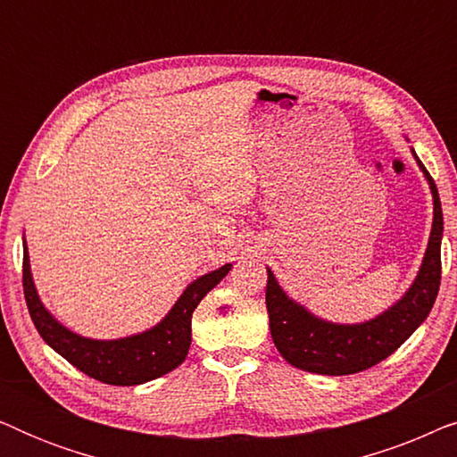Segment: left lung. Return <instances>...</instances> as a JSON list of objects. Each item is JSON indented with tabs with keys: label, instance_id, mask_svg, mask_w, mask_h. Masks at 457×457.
I'll return each instance as SVG.
<instances>
[{
	"label": "left lung",
	"instance_id": "obj_1",
	"mask_svg": "<svg viewBox=\"0 0 457 457\" xmlns=\"http://www.w3.org/2000/svg\"><path fill=\"white\" fill-rule=\"evenodd\" d=\"M411 155L433 195V227L416 278L395 303L364 322L341 324L324 320L303 303L287 295L270 268H266V308L270 316L272 341L280 355L299 370L327 374V377L366 370L389 358L405 339H410L433 310L441 285L443 212L435 180L418 160L414 147Z\"/></svg>",
	"mask_w": 457,
	"mask_h": 457
}]
</instances>
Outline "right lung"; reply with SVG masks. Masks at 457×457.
I'll return each instance as SVG.
<instances>
[{"label": "right lung", "mask_w": 457, "mask_h": 457, "mask_svg": "<svg viewBox=\"0 0 457 457\" xmlns=\"http://www.w3.org/2000/svg\"><path fill=\"white\" fill-rule=\"evenodd\" d=\"M230 266L224 264L187 285L177 303L152 328L120 339H91L64 327L41 302L30 272L27 239L22 237L24 297L41 339L87 377L105 385H143L183 364L191 345L193 310L227 277Z\"/></svg>", "instance_id": "1"}]
</instances>
